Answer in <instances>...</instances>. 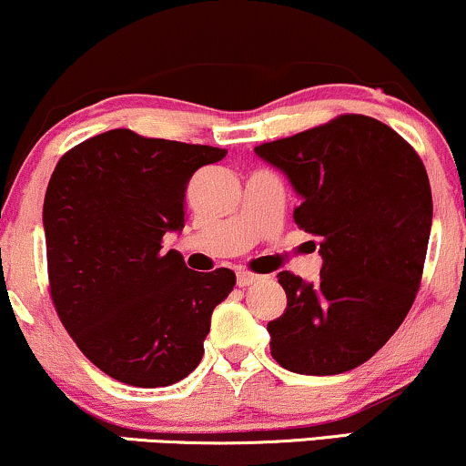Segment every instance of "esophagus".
<instances>
[{"label": "esophagus", "mask_w": 466, "mask_h": 466, "mask_svg": "<svg viewBox=\"0 0 466 466\" xmlns=\"http://www.w3.org/2000/svg\"><path fill=\"white\" fill-rule=\"evenodd\" d=\"M260 276H256V274H251V271H238L237 274V282H238V287H249V285H254L256 280H258Z\"/></svg>", "instance_id": "esophagus-1"}]
</instances>
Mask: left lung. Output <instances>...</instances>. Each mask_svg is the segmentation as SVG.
I'll list each match as a JSON object with an SVG mask.
<instances>
[{
    "instance_id": "obj_1",
    "label": "left lung",
    "mask_w": 466,
    "mask_h": 466,
    "mask_svg": "<svg viewBox=\"0 0 466 466\" xmlns=\"http://www.w3.org/2000/svg\"><path fill=\"white\" fill-rule=\"evenodd\" d=\"M256 155L300 195L293 221L319 240L324 260L318 282L278 274L287 309L267 324L271 357L298 374L349 372L414 304L434 208L425 166L397 131L360 114L265 142Z\"/></svg>"
}]
</instances>
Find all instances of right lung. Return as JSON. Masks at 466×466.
Returning a JSON list of instances; mask_svg holds the SVG:
<instances>
[{"label": "right lung", "mask_w": 466, "mask_h": 466, "mask_svg": "<svg viewBox=\"0 0 466 466\" xmlns=\"http://www.w3.org/2000/svg\"><path fill=\"white\" fill-rule=\"evenodd\" d=\"M226 153L114 129L58 159L44 201L50 296L80 352L116 381L162 388L199 366L237 276L197 274L162 240L184 228L195 170Z\"/></svg>", "instance_id": "1"}]
</instances>
